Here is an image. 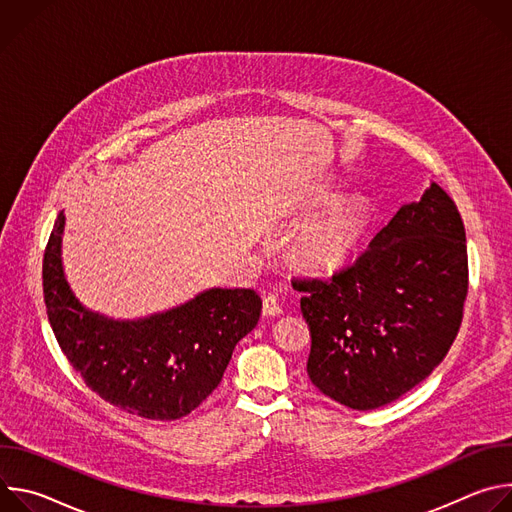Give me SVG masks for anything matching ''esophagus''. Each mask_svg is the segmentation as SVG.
Wrapping results in <instances>:
<instances>
[{
  "label": "esophagus",
  "instance_id": "1",
  "mask_svg": "<svg viewBox=\"0 0 512 512\" xmlns=\"http://www.w3.org/2000/svg\"><path fill=\"white\" fill-rule=\"evenodd\" d=\"M281 312H283V308H281V304H279L277 296L269 294V296H265V298H263V316H265V318L279 316Z\"/></svg>",
  "mask_w": 512,
  "mask_h": 512
}]
</instances>
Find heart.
Here are the masks:
<instances>
[{
    "mask_svg": "<svg viewBox=\"0 0 512 512\" xmlns=\"http://www.w3.org/2000/svg\"><path fill=\"white\" fill-rule=\"evenodd\" d=\"M373 214L364 200L336 202L302 233L304 257L320 269L350 263L369 235Z\"/></svg>",
    "mask_w": 512,
    "mask_h": 512,
    "instance_id": "obj_1",
    "label": "heart"
}]
</instances>
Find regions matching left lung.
Instances as JSON below:
<instances>
[{
	"mask_svg": "<svg viewBox=\"0 0 512 512\" xmlns=\"http://www.w3.org/2000/svg\"><path fill=\"white\" fill-rule=\"evenodd\" d=\"M310 381L350 409L383 407L444 360L468 294L466 231L435 182L330 279L300 281Z\"/></svg>",
	"mask_w": 512,
	"mask_h": 512,
	"instance_id": "left-lung-1",
	"label": "left lung"
}]
</instances>
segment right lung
<instances>
[{"mask_svg": "<svg viewBox=\"0 0 512 512\" xmlns=\"http://www.w3.org/2000/svg\"><path fill=\"white\" fill-rule=\"evenodd\" d=\"M64 212L50 233L42 285L52 332L68 362L107 403L145 419L194 411L221 383L233 350L259 322L253 289L212 287L190 302L139 320L87 310L64 277Z\"/></svg>", "mask_w": 512, "mask_h": 512, "instance_id": "add662e5", "label": "right lung"}]
</instances>
